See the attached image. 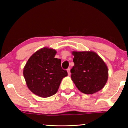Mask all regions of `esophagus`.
Listing matches in <instances>:
<instances>
[{"mask_svg": "<svg viewBox=\"0 0 128 128\" xmlns=\"http://www.w3.org/2000/svg\"><path fill=\"white\" fill-rule=\"evenodd\" d=\"M67 72H68V76H70V68H68L67 69Z\"/></svg>", "mask_w": 128, "mask_h": 128, "instance_id": "esophagus-1", "label": "esophagus"}]
</instances>
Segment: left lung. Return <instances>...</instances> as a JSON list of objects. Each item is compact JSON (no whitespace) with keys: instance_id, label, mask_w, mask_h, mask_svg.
Listing matches in <instances>:
<instances>
[{"instance_id":"1","label":"left lung","mask_w":128,"mask_h":128,"mask_svg":"<svg viewBox=\"0 0 128 128\" xmlns=\"http://www.w3.org/2000/svg\"><path fill=\"white\" fill-rule=\"evenodd\" d=\"M74 65L70 70L71 78L78 90L92 94L100 91L106 83L108 67L93 51H73Z\"/></svg>"}]
</instances>
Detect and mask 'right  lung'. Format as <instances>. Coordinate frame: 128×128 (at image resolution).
Instances as JSON below:
<instances>
[{
  "label": "right lung",
  "instance_id": "obj_1",
  "mask_svg": "<svg viewBox=\"0 0 128 128\" xmlns=\"http://www.w3.org/2000/svg\"><path fill=\"white\" fill-rule=\"evenodd\" d=\"M56 50L44 47L27 60L23 69L26 84L31 92L42 98L56 93L61 81L68 76L61 68V60L55 58Z\"/></svg>",
  "mask_w": 128,
  "mask_h": 128
}]
</instances>
